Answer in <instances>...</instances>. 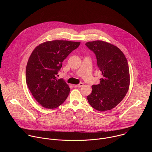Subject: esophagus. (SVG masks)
I'll use <instances>...</instances> for the list:
<instances>
[{"label": "esophagus", "mask_w": 152, "mask_h": 152, "mask_svg": "<svg viewBox=\"0 0 152 152\" xmlns=\"http://www.w3.org/2000/svg\"><path fill=\"white\" fill-rule=\"evenodd\" d=\"M83 85V83H80L78 85H74V86H75V87H78V88H80L82 87V86Z\"/></svg>", "instance_id": "esophagus-1"}]
</instances>
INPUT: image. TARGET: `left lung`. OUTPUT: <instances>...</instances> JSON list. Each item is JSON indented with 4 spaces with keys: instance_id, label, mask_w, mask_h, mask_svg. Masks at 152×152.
Wrapping results in <instances>:
<instances>
[{
    "instance_id": "1",
    "label": "left lung",
    "mask_w": 152,
    "mask_h": 152,
    "mask_svg": "<svg viewBox=\"0 0 152 152\" xmlns=\"http://www.w3.org/2000/svg\"><path fill=\"white\" fill-rule=\"evenodd\" d=\"M85 45L95 53L103 76L99 84L92 86L88 102L97 111L111 110L121 102L129 90L127 59L119 48L109 42L97 40L86 42Z\"/></svg>"
}]
</instances>
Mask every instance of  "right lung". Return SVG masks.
I'll use <instances>...</instances> for the list:
<instances>
[{
    "label": "right lung",
    "instance_id": "add662e5",
    "mask_svg": "<svg viewBox=\"0 0 152 152\" xmlns=\"http://www.w3.org/2000/svg\"><path fill=\"white\" fill-rule=\"evenodd\" d=\"M80 42L53 40L42 42L32 52L27 63L26 81L35 99L44 107L54 109L67 98L70 89L62 79H56L62 62Z\"/></svg>",
    "mask_w": 152,
    "mask_h": 152
}]
</instances>
